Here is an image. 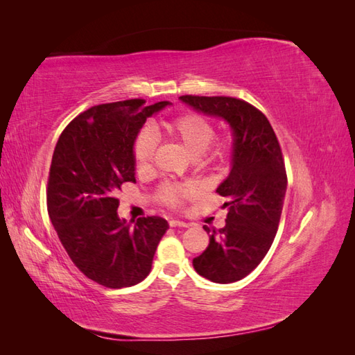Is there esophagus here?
Wrapping results in <instances>:
<instances>
[{
  "label": "esophagus",
  "mask_w": 355,
  "mask_h": 355,
  "mask_svg": "<svg viewBox=\"0 0 355 355\" xmlns=\"http://www.w3.org/2000/svg\"><path fill=\"white\" fill-rule=\"evenodd\" d=\"M169 225L171 227H187V223H184V221H178V220H171L169 221Z\"/></svg>",
  "instance_id": "1"
}]
</instances>
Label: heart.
<instances>
[{"label":"heart","instance_id":"heart-1","mask_svg":"<svg viewBox=\"0 0 355 355\" xmlns=\"http://www.w3.org/2000/svg\"><path fill=\"white\" fill-rule=\"evenodd\" d=\"M163 131L171 139L189 150L200 164L207 168H220L229 162L233 154V139L225 134L214 139L215 125L201 112L187 111L173 116L162 123ZM157 149L155 134L145 128L132 140L131 153L137 171H146L153 164ZM197 193V186L191 183L166 182L157 191V200L168 207H180L183 202Z\"/></svg>","mask_w":355,"mask_h":355}]
</instances>
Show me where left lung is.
<instances>
[{
  "label": "left lung",
  "instance_id": "8db88e82",
  "mask_svg": "<svg viewBox=\"0 0 355 355\" xmlns=\"http://www.w3.org/2000/svg\"><path fill=\"white\" fill-rule=\"evenodd\" d=\"M193 110L227 120L233 130V164L218 186L229 209L225 225L212 230L209 245L192 263L218 284L236 282L259 266L281 221L286 171L282 149L268 119L252 103L229 96L180 97ZM209 233L210 229L205 225Z\"/></svg>",
  "mask_w": 355,
  "mask_h": 355
}]
</instances>
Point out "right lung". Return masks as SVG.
Wrapping results in <instances>:
<instances>
[{"instance_id":"right-lung-1","label":"right lung","mask_w":355,"mask_h":355,"mask_svg":"<svg viewBox=\"0 0 355 355\" xmlns=\"http://www.w3.org/2000/svg\"><path fill=\"white\" fill-rule=\"evenodd\" d=\"M130 99L80 112L59 135L47 183L53 227L82 273L108 288L132 286L145 279L168 221L117 216L116 192L135 183L132 140L146 119L169 102L146 107Z\"/></svg>"}]
</instances>
